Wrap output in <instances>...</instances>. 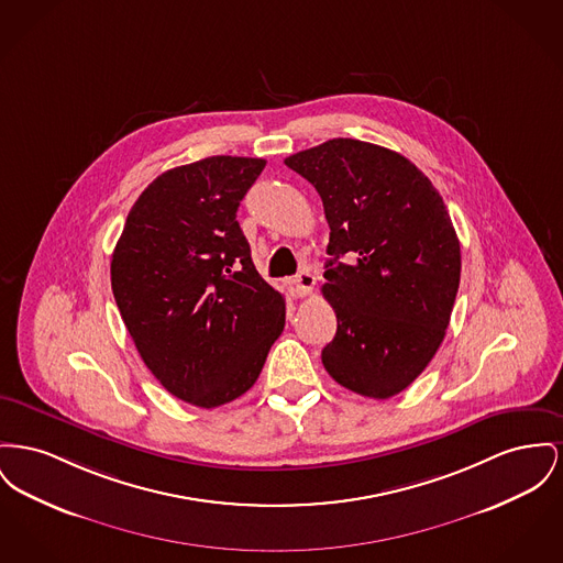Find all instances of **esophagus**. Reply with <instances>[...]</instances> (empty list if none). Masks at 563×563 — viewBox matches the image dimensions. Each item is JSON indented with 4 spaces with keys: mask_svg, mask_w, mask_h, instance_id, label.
<instances>
[{
    "mask_svg": "<svg viewBox=\"0 0 563 563\" xmlns=\"http://www.w3.org/2000/svg\"><path fill=\"white\" fill-rule=\"evenodd\" d=\"M291 285H294L296 296L303 298V296H308V294L312 291V287H314V276H312L310 272H299L298 276L291 280Z\"/></svg>",
    "mask_w": 563,
    "mask_h": 563,
    "instance_id": "esophagus-1",
    "label": "esophagus"
}]
</instances>
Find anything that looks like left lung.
I'll list each match as a JSON object with an SVG mask.
<instances>
[{
	"label": "left lung",
	"mask_w": 563,
	"mask_h": 563,
	"mask_svg": "<svg viewBox=\"0 0 563 563\" xmlns=\"http://www.w3.org/2000/svg\"><path fill=\"white\" fill-rule=\"evenodd\" d=\"M285 166L317 189L330 225L321 291L338 330L323 365L360 396H396L428 367L451 321L462 253L449 210L419 167L362 140L333 137Z\"/></svg>",
	"instance_id": "1"
}]
</instances>
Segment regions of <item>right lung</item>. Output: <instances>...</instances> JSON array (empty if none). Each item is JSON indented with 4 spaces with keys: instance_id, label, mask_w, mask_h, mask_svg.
<instances>
[{
    "instance_id": "1",
    "label": "right lung",
    "mask_w": 563,
    "mask_h": 563,
    "mask_svg": "<svg viewBox=\"0 0 563 563\" xmlns=\"http://www.w3.org/2000/svg\"><path fill=\"white\" fill-rule=\"evenodd\" d=\"M264 167L217 155L167 169L135 199L112 253V294L142 362L199 408L246 394L285 328V298L235 219Z\"/></svg>"
}]
</instances>
